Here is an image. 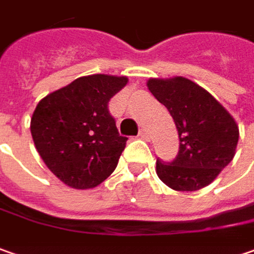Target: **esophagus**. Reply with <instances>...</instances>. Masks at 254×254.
<instances>
[{
	"mask_svg": "<svg viewBox=\"0 0 254 254\" xmlns=\"http://www.w3.org/2000/svg\"><path fill=\"white\" fill-rule=\"evenodd\" d=\"M139 136L142 139H145V140H149L150 138V133H149V130L146 127H142L140 130H139Z\"/></svg>",
	"mask_w": 254,
	"mask_h": 254,
	"instance_id": "obj_1",
	"label": "esophagus"
}]
</instances>
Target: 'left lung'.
Here are the masks:
<instances>
[{
    "instance_id": "8db88e82",
    "label": "left lung",
    "mask_w": 254,
    "mask_h": 254,
    "mask_svg": "<svg viewBox=\"0 0 254 254\" xmlns=\"http://www.w3.org/2000/svg\"><path fill=\"white\" fill-rule=\"evenodd\" d=\"M149 91L166 106L179 135V152L172 162L156 160L159 179L173 190H199L235 156L239 127L212 95L182 76L149 79Z\"/></svg>"
}]
</instances>
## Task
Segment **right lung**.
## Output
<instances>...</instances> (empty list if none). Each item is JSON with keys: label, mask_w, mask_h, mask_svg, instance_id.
<instances>
[{"label": "right lung", "mask_w": 254, "mask_h": 254, "mask_svg": "<svg viewBox=\"0 0 254 254\" xmlns=\"http://www.w3.org/2000/svg\"><path fill=\"white\" fill-rule=\"evenodd\" d=\"M127 82V76L96 73L39 101L31 135L39 156L65 185L95 188L115 171L127 138L119 135L108 104Z\"/></svg>", "instance_id": "obj_1"}]
</instances>
